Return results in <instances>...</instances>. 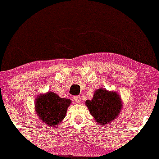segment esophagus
<instances>
[{
  "instance_id": "esophagus-1",
  "label": "esophagus",
  "mask_w": 159,
  "mask_h": 159,
  "mask_svg": "<svg viewBox=\"0 0 159 159\" xmlns=\"http://www.w3.org/2000/svg\"><path fill=\"white\" fill-rule=\"evenodd\" d=\"M74 100H75L77 103H80V102H81V97H80V96H75V97H74Z\"/></svg>"
}]
</instances>
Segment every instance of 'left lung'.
I'll return each instance as SVG.
<instances>
[{
	"instance_id": "8db88e82",
	"label": "left lung",
	"mask_w": 159,
	"mask_h": 159,
	"mask_svg": "<svg viewBox=\"0 0 159 159\" xmlns=\"http://www.w3.org/2000/svg\"><path fill=\"white\" fill-rule=\"evenodd\" d=\"M85 103L96 122L101 125H106L118 117L122 105L116 92L102 89L96 90L93 98Z\"/></svg>"
}]
</instances>
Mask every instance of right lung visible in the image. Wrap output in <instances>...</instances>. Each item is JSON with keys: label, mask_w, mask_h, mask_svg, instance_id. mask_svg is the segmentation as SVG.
<instances>
[{"label": "right lung", "mask_w": 159, "mask_h": 159, "mask_svg": "<svg viewBox=\"0 0 159 159\" xmlns=\"http://www.w3.org/2000/svg\"><path fill=\"white\" fill-rule=\"evenodd\" d=\"M70 102V99L61 98L55 93L48 92L37 98L35 109L41 121L55 127L65 118Z\"/></svg>", "instance_id": "add662e5"}]
</instances>
